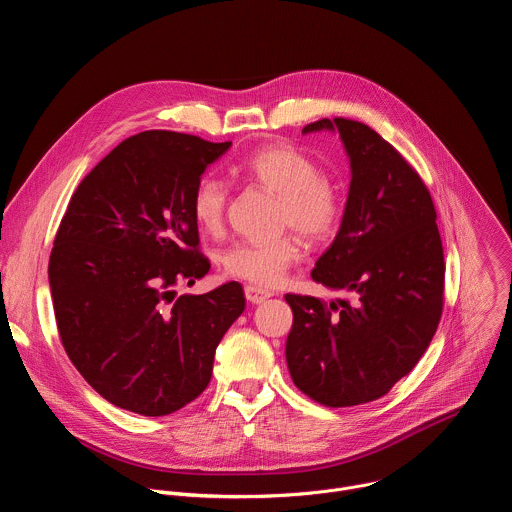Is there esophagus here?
Returning a JSON list of instances; mask_svg holds the SVG:
<instances>
[{
  "instance_id": "1",
  "label": "esophagus",
  "mask_w": 512,
  "mask_h": 512,
  "mask_svg": "<svg viewBox=\"0 0 512 512\" xmlns=\"http://www.w3.org/2000/svg\"><path fill=\"white\" fill-rule=\"evenodd\" d=\"M271 296H273V291H269V289H263V287H257V285H251V283L245 285V298L251 304H261Z\"/></svg>"
}]
</instances>
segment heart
I'll return each mask as SVG.
<instances>
[{"mask_svg": "<svg viewBox=\"0 0 512 512\" xmlns=\"http://www.w3.org/2000/svg\"><path fill=\"white\" fill-rule=\"evenodd\" d=\"M235 170L279 196L277 223L281 227H294L310 241H326L338 231L344 214L342 196L306 154L287 145H267L249 154ZM227 204V186L212 176H202L190 196L196 227L206 235H216L223 229ZM302 251V241L294 233L271 241H241L223 253V267L231 277L269 287L300 261Z\"/></svg>", "mask_w": 512, "mask_h": 512, "instance_id": "heart-1", "label": "heart"}]
</instances>
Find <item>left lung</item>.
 <instances>
[{"label": "left lung", "mask_w": 512, "mask_h": 512, "mask_svg": "<svg viewBox=\"0 0 512 512\" xmlns=\"http://www.w3.org/2000/svg\"><path fill=\"white\" fill-rule=\"evenodd\" d=\"M338 131L350 160L340 231L312 279L350 291L324 304L287 294L294 312L285 358L291 379L326 407L375 401L413 371L444 310V247L431 194L375 129L336 117L304 127Z\"/></svg>", "instance_id": "left-lung-1"}]
</instances>
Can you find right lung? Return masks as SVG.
<instances>
[{"instance_id": "right-lung-1", "label": "right lung", "mask_w": 512, "mask_h": 512, "mask_svg": "<svg viewBox=\"0 0 512 512\" xmlns=\"http://www.w3.org/2000/svg\"><path fill=\"white\" fill-rule=\"evenodd\" d=\"M231 148L176 131L127 137L79 184L48 263L58 334L85 381L109 403L170 415L210 383L214 350L245 310L229 281L176 298L210 269L190 196Z\"/></svg>"}]
</instances>
